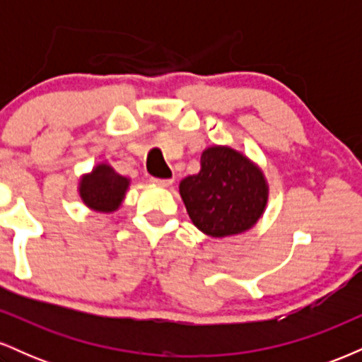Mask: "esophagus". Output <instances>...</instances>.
<instances>
[{
    "label": "esophagus",
    "mask_w": 362,
    "mask_h": 362,
    "mask_svg": "<svg viewBox=\"0 0 362 362\" xmlns=\"http://www.w3.org/2000/svg\"><path fill=\"white\" fill-rule=\"evenodd\" d=\"M149 180L153 182L155 185H161V187H167L173 182V178H158V177H151Z\"/></svg>",
    "instance_id": "1"
}]
</instances>
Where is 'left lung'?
Here are the masks:
<instances>
[{"label": "left lung", "instance_id": "8db88e82", "mask_svg": "<svg viewBox=\"0 0 362 362\" xmlns=\"http://www.w3.org/2000/svg\"><path fill=\"white\" fill-rule=\"evenodd\" d=\"M180 195L195 226L223 238L257 223L267 202V184L242 153L214 146L202 153L197 175L180 182Z\"/></svg>", "mask_w": 362, "mask_h": 362}]
</instances>
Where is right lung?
Segmentation results:
<instances>
[{
    "label": "right lung",
    "mask_w": 362,
    "mask_h": 362,
    "mask_svg": "<svg viewBox=\"0 0 362 362\" xmlns=\"http://www.w3.org/2000/svg\"><path fill=\"white\" fill-rule=\"evenodd\" d=\"M127 185V178L119 175L109 165H98L90 175L81 178L80 195L91 209L110 213L120 206Z\"/></svg>",
    "instance_id": "1"
}]
</instances>
